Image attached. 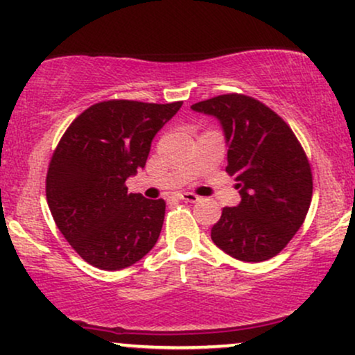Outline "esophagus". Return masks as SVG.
I'll list each match as a JSON object with an SVG mask.
<instances>
[{
    "label": "esophagus",
    "mask_w": 355,
    "mask_h": 355,
    "mask_svg": "<svg viewBox=\"0 0 355 355\" xmlns=\"http://www.w3.org/2000/svg\"><path fill=\"white\" fill-rule=\"evenodd\" d=\"M177 197L180 198V200H183V202H191V203L200 200V198H198V195L191 193V191H185V193H178Z\"/></svg>",
    "instance_id": "34e87169"
}]
</instances>
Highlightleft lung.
<instances>
[{
    "label": "left lung",
    "instance_id": "1",
    "mask_svg": "<svg viewBox=\"0 0 355 355\" xmlns=\"http://www.w3.org/2000/svg\"><path fill=\"white\" fill-rule=\"evenodd\" d=\"M215 116L229 146L227 173L242 200L225 207L211 240L243 262L279 254L302 227L312 200V170L292 128L262 101L239 93L191 105Z\"/></svg>",
    "mask_w": 355,
    "mask_h": 355
}]
</instances>
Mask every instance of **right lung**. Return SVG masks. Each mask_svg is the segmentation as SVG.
<instances>
[{
    "label": "right lung",
    "instance_id": "1",
    "mask_svg": "<svg viewBox=\"0 0 355 355\" xmlns=\"http://www.w3.org/2000/svg\"><path fill=\"white\" fill-rule=\"evenodd\" d=\"M180 107L100 101L61 137L48 166L46 200L56 227L89 266L120 270L157 243L165 202L128 193L125 182L144 168L153 137Z\"/></svg>",
    "mask_w": 355,
    "mask_h": 355
}]
</instances>
